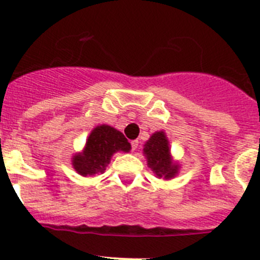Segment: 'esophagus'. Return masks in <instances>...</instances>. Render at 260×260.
I'll list each match as a JSON object with an SVG mask.
<instances>
[{
    "instance_id": "esophagus-1",
    "label": "esophagus",
    "mask_w": 260,
    "mask_h": 260,
    "mask_svg": "<svg viewBox=\"0 0 260 260\" xmlns=\"http://www.w3.org/2000/svg\"><path fill=\"white\" fill-rule=\"evenodd\" d=\"M138 146H139V142H138V141H132V150L133 151H137L138 150Z\"/></svg>"
}]
</instances>
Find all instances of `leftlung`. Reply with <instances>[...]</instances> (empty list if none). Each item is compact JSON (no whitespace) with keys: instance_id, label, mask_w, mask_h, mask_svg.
Here are the masks:
<instances>
[{"instance_id":"1","label":"left lung","mask_w":260,"mask_h":260,"mask_svg":"<svg viewBox=\"0 0 260 260\" xmlns=\"http://www.w3.org/2000/svg\"><path fill=\"white\" fill-rule=\"evenodd\" d=\"M143 153L147 157V164L158 178L171 180L177 176L180 165L173 161L169 148V141L164 132H156L146 142Z\"/></svg>"}]
</instances>
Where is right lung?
<instances>
[{
	"label": "right lung",
	"instance_id": "1",
	"mask_svg": "<svg viewBox=\"0 0 260 260\" xmlns=\"http://www.w3.org/2000/svg\"><path fill=\"white\" fill-rule=\"evenodd\" d=\"M130 150L132 146L122 133L109 125L96 126L87 139L84 150L73 156V167L80 176H93L105 171L113 153Z\"/></svg>",
	"mask_w": 260,
	"mask_h": 260
}]
</instances>
